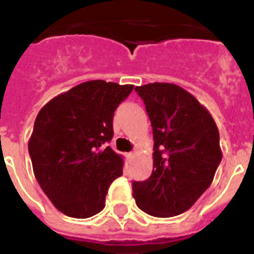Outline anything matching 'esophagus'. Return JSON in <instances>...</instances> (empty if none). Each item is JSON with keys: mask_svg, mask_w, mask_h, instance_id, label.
Instances as JSON below:
<instances>
[{"mask_svg": "<svg viewBox=\"0 0 254 254\" xmlns=\"http://www.w3.org/2000/svg\"><path fill=\"white\" fill-rule=\"evenodd\" d=\"M127 159H131L133 157H134V154H133V153H127Z\"/></svg>", "mask_w": 254, "mask_h": 254, "instance_id": "1", "label": "esophagus"}]
</instances>
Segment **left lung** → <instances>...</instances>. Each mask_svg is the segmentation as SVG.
Listing matches in <instances>:
<instances>
[{"label": "left lung", "instance_id": "obj_1", "mask_svg": "<svg viewBox=\"0 0 254 254\" xmlns=\"http://www.w3.org/2000/svg\"><path fill=\"white\" fill-rule=\"evenodd\" d=\"M154 137L153 173L133 182V196L143 212L171 217L186 212L213 181L221 162L216 123L190 92L171 83L135 87Z\"/></svg>", "mask_w": 254, "mask_h": 254}]
</instances>
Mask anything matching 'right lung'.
I'll return each instance as SVG.
<instances>
[{"label":"right lung","instance_id":"1","mask_svg":"<svg viewBox=\"0 0 254 254\" xmlns=\"http://www.w3.org/2000/svg\"><path fill=\"white\" fill-rule=\"evenodd\" d=\"M133 87L85 81L38 113L29 139L34 175L67 216L87 219L103 211L109 186L123 175V157L107 142L113 137L115 111Z\"/></svg>","mask_w":254,"mask_h":254}]
</instances>
